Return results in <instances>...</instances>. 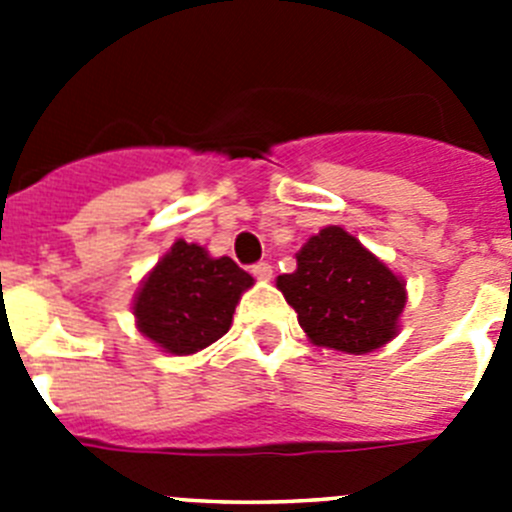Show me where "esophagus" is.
<instances>
[{"label": "esophagus", "mask_w": 512, "mask_h": 512, "mask_svg": "<svg viewBox=\"0 0 512 512\" xmlns=\"http://www.w3.org/2000/svg\"><path fill=\"white\" fill-rule=\"evenodd\" d=\"M251 274L256 279H261V282H269L271 274H274V269H271V264H266V261H259V264L251 266Z\"/></svg>", "instance_id": "1"}]
</instances>
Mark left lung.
Instances as JSON below:
<instances>
[{"mask_svg": "<svg viewBox=\"0 0 512 512\" xmlns=\"http://www.w3.org/2000/svg\"><path fill=\"white\" fill-rule=\"evenodd\" d=\"M315 346L369 354L395 338L405 284L343 228H323L297 253L295 274L277 279Z\"/></svg>", "mask_w": 512, "mask_h": 512, "instance_id": "1", "label": "left lung"}]
</instances>
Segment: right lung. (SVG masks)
<instances>
[{"label":"right lung","instance_id":"right-lung-1","mask_svg":"<svg viewBox=\"0 0 512 512\" xmlns=\"http://www.w3.org/2000/svg\"><path fill=\"white\" fill-rule=\"evenodd\" d=\"M251 284V274L228 256L210 259L202 246L176 241L135 297L140 333L169 354H194L228 333Z\"/></svg>","mask_w":512,"mask_h":512}]
</instances>
